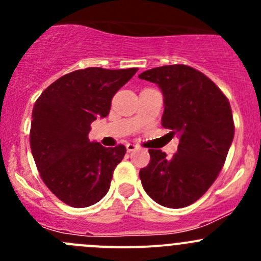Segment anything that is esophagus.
I'll return each instance as SVG.
<instances>
[{
	"label": "esophagus",
	"mask_w": 261,
	"mask_h": 261,
	"mask_svg": "<svg viewBox=\"0 0 261 261\" xmlns=\"http://www.w3.org/2000/svg\"><path fill=\"white\" fill-rule=\"evenodd\" d=\"M138 145H135V144H127V145H126V150H127L128 152L130 151H134V150L135 149H138Z\"/></svg>",
	"instance_id": "1"
}]
</instances>
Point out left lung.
Masks as SVG:
<instances>
[{"label":"left lung","instance_id":"1","mask_svg":"<svg viewBox=\"0 0 261 261\" xmlns=\"http://www.w3.org/2000/svg\"><path fill=\"white\" fill-rule=\"evenodd\" d=\"M139 78L162 89V125L179 136L172 158L149 150L150 163L139 173L141 183L156 203L187 207L208 191L225 164L235 134L230 102L208 77L188 65L152 68Z\"/></svg>","mask_w":261,"mask_h":261}]
</instances>
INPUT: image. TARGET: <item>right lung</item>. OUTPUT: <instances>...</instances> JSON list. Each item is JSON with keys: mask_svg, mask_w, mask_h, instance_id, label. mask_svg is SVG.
Segmentation results:
<instances>
[{"mask_svg": "<svg viewBox=\"0 0 261 261\" xmlns=\"http://www.w3.org/2000/svg\"><path fill=\"white\" fill-rule=\"evenodd\" d=\"M138 68H86L63 75L34 105L30 146L45 186L75 208L101 201L126 147L89 141L91 123L106 117L112 97Z\"/></svg>", "mask_w": 261, "mask_h": 261, "instance_id": "right-lung-1", "label": "right lung"}]
</instances>
